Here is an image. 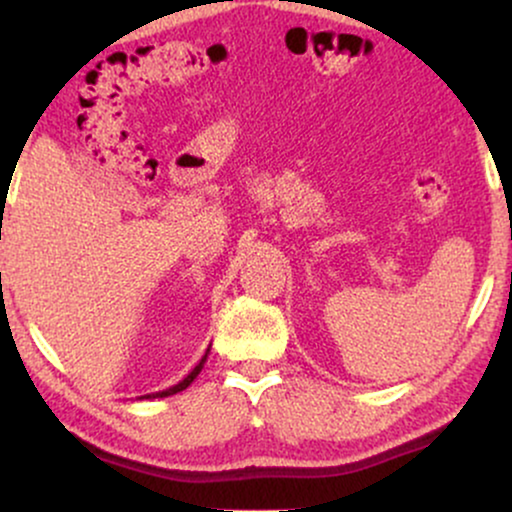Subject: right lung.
Masks as SVG:
<instances>
[{
  "mask_svg": "<svg viewBox=\"0 0 512 512\" xmlns=\"http://www.w3.org/2000/svg\"><path fill=\"white\" fill-rule=\"evenodd\" d=\"M207 356H209V349H207V354L202 356V361H199L197 366L192 368L190 373H187L185 378H182L178 385L168 387V390H161V392H151V395H144V397H139V399H156V397H168V395H175V392H182V390H185V387H190V385H192V380H195L197 375H199V370H202V368H204V363H207Z\"/></svg>",
  "mask_w": 512,
  "mask_h": 512,
  "instance_id": "right-lung-1",
  "label": "right lung"
}]
</instances>
